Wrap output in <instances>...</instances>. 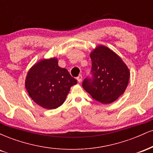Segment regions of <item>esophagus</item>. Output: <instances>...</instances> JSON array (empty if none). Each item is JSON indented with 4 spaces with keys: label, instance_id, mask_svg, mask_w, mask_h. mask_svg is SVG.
Segmentation results:
<instances>
[{
    "label": "esophagus",
    "instance_id": "esophagus-1",
    "mask_svg": "<svg viewBox=\"0 0 153 153\" xmlns=\"http://www.w3.org/2000/svg\"><path fill=\"white\" fill-rule=\"evenodd\" d=\"M82 77L81 75H78V76L77 77V80H78L79 82H80L82 81Z\"/></svg>",
    "mask_w": 153,
    "mask_h": 153
}]
</instances>
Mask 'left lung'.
<instances>
[{
    "mask_svg": "<svg viewBox=\"0 0 153 153\" xmlns=\"http://www.w3.org/2000/svg\"><path fill=\"white\" fill-rule=\"evenodd\" d=\"M91 77L82 88L92 98L104 104L116 101L127 87L130 73L120 57L108 47L100 45L91 53Z\"/></svg>",
    "mask_w": 153,
    "mask_h": 153,
    "instance_id": "8db88e82",
    "label": "left lung"
}]
</instances>
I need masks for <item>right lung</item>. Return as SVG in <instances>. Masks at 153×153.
I'll list each match as a JSON object with an SVG mask.
<instances>
[{"label": "right lung", "mask_w": 153, "mask_h": 153, "mask_svg": "<svg viewBox=\"0 0 153 153\" xmlns=\"http://www.w3.org/2000/svg\"><path fill=\"white\" fill-rule=\"evenodd\" d=\"M77 80L65 68L58 66L57 58L44 59L28 72L25 86L35 103L47 109L62 104Z\"/></svg>", "instance_id": "right-lung-1"}]
</instances>
